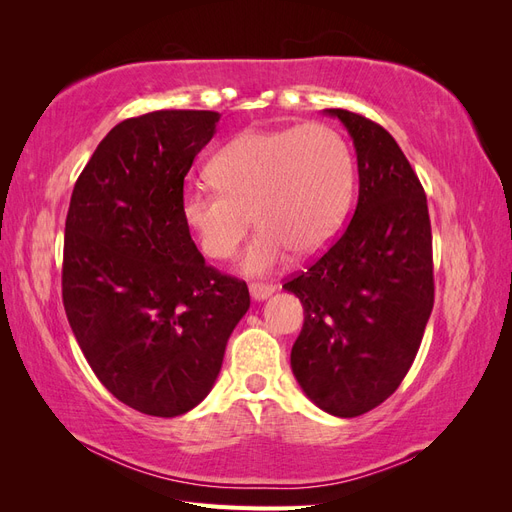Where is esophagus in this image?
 Returning a JSON list of instances; mask_svg holds the SVG:
<instances>
[{"mask_svg":"<svg viewBox=\"0 0 512 512\" xmlns=\"http://www.w3.org/2000/svg\"><path fill=\"white\" fill-rule=\"evenodd\" d=\"M275 292V284H250V294L254 301H265Z\"/></svg>","mask_w":512,"mask_h":512,"instance_id":"esophagus-1","label":"esophagus"}]
</instances>
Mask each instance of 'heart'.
<instances>
[{"mask_svg":"<svg viewBox=\"0 0 512 512\" xmlns=\"http://www.w3.org/2000/svg\"><path fill=\"white\" fill-rule=\"evenodd\" d=\"M218 185L190 183L181 218L203 254L232 258L260 224L245 256L250 273H267L297 250L314 254L344 222L354 183L346 138L324 123L243 132L211 162Z\"/></svg>","mask_w":512,"mask_h":512,"instance_id":"obj_1","label":"heart"}]
</instances>
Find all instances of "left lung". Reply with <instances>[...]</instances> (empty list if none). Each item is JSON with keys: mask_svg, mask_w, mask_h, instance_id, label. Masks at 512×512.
Returning a JSON list of instances; mask_svg holds the SVG:
<instances>
[{"mask_svg": "<svg viewBox=\"0 0 512 512\" xmlns=\"http://www.w3.org/2000/svg\"><path fill=\"white\" fill-rule=\"evenodd\" d=\"M348 130L359 203L339 239L284 284L303 303L290 367L333 416H361L406 378L433 309L427 196L395 138L371 119L324 108Z\"/></svg>", "mask_w": 512, "mask_h": 512, "instance_id": "obj_1", "label": "left lung"}]
</instances>
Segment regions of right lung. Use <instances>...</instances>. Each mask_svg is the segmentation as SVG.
Returning <instances> with one entry per match:
<instances>
[{"label":"right lung","mask_w":512,"mask_h":512,"mask_svg":"<svg viewBox=\"0 0 512 512\" xmlns=\"http://www.w3.org/2000/svg\"><path fill=\"white\" fill-rule=\"evenodd\" d=\"M218 121L213 111H153L117 123L70 198L68 322L98 380L149 416L185 414L209 395L250 309L245 282L205 265L179 209Z\"/></svg>","instance_id":"right-lung-1"}]
</instances>
